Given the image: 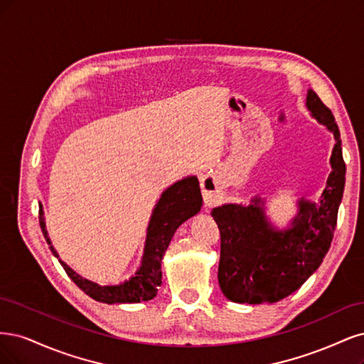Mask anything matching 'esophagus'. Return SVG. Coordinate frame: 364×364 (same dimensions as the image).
I'll return each mask as SVG.
<instances>
[{"mask_svg":"<svg viewBox=\"0 0 364 364\" xmlns=\"http://www.w3.org/2000/svg\"><path fill=\"white\" fill-rule=\"evenodd\" d=\"M203 192H204V196H205V204L212 205L213 204V191L203 189Z\"/></svg>","mask_w":364,"mask_h":364,"instance_id":"34e87169","label":"esophagus"}]
</instances>
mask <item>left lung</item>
<instances>
[{"mask_svg":"<svg viewBox=\"0 0 364 364\" xmlns=\"http://www.w3.org/2000/svg\"><path fill=\"white\" fill-rule=\"evenodd\" d=\"M306 105L334 136L331 173L319 203L298 199V215L279 230L264 212L266 199L257 195L248 205L224 204L212 210L220 231L219 286L227 299L239 304L277 302L298 290L318 269L331 246L346 166L342 140L331 110L309 89Z\"/></svg>","mask_w":364,"mask_h":364,"instance_id":"8db88e82","label":"left lung"}]
</instances>
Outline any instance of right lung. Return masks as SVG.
<instances>
[{"label": "right lung", "instance_id": "add662e5", "mask_svg": "<svg viewBox=\"0 0 364 364\" xmlns=\"http://www.w3.org/2000/svg\"><path fill=\"white\" fill-rule=\"evenodd\" d=\"M203 207V196L196 177H184L169 186L161 193L157 201L149 224L146 228V240L142 262L134 275L125 279L124 283L114 286H100L90 279H86L73 271L65 262L58 259V254L54 250L51 239L46 231L43 208L39 203V224L43 236L50 245V250L63 266L68 277L83 290L92 299L105 304H136L149 301L157 295V290L161 284V260L165 255L171 239L177 228L195 216Z\"/></svg>", "mask_w": 364, "mask_h": 364}]
</instances>
